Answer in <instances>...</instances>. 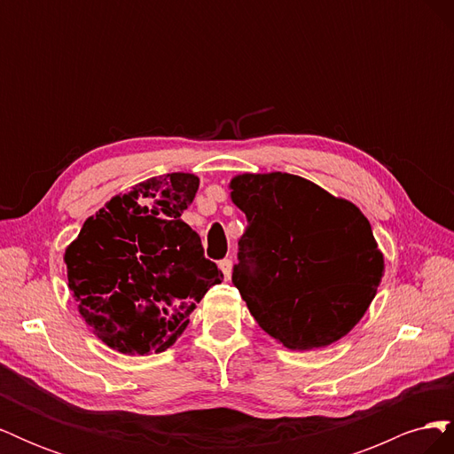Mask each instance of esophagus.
<instances>
[{
    "mask_svg": "<svg viewBox=\"0 0 454 454\" xmlns=\"http://www.w3.org/2000/svg\"><path fill=\"white\" fill-rule=\"evenodd\" d=\"M219 269H222L225 280H229L231 272H232V261L231 259H222V261H219Z\"/></svg>",
    "mask_w": 454,
    "mask_h": 454,
    "instance_id": "34e87169",
    "label": "esophagus"
}]
</instances>
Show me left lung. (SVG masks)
Listing matches in <instances>:
<instances>
[{
  "mask_svg": "<svg viewBox=\"0 0 454 454\" xmlns=\"http://www.w3.org/2000/svg\"><path fill=\"white\" fill-rule=\"evenodd\" d=\"M229 189L248 219L232 284L259 327L292 350L345 337L384 274L358 206L286 172L240 174Z\"/></svg>",
  "mask_w": 454,
  "mask_h": 454,
  "instance_id": "obj_1",
  "label": "left lung"
}]
</instances>
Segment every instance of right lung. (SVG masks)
<instances>
[{
  "label": "right lung",
  "mask_w": 454,
  "mask_h": 454,
  "mask_svg": "<svg viewBox=\"0 0 454 454\" xmlns=\"http://www.w3.org/2000/svg\"><path fill=\"white\" fill-rule=\"evenodd\" d=\"M195 174L155 176L106 202L67 246V287L92 333L121 354L170 348L223 272L182 214Z\"/></svg>",
  "instance_id": "add662e5"
}]
</instances>
